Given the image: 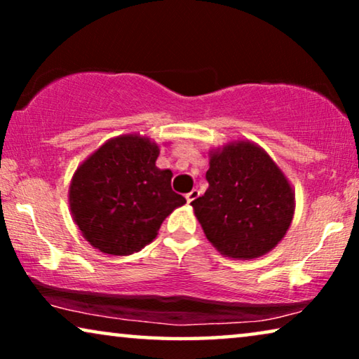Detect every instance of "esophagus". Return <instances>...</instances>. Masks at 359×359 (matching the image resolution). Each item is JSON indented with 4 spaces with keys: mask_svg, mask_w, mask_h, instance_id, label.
<instances>
[{
    "mask_svg": "<svg viewBox=\"0 0 359 359\" xmlns=\"http://www.w3.org/2000/svg\"><path fill=\"white\" fill-rule=\"evenodd\" d=\"M198 196H199V191L198 189L189 191V193L186 194V201H188V203H193L194 199H198Z\"/></svg>",
    "mask_w": 359,
    "mask_h": 359,
    "instance_id": "1",
    "label": "esophagus"
}]
</instances>
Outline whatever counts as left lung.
<instances>
[{"label":"left lung","instance_id":"left-lung-1","mask_svg":"<svg viewBox=\"0 0 359 359\" xmlns=\"http://www.w3.org/2000/svg\"><path fill=\"white\" fill-rule=\"evenodd\" d=\"M209 188L191 205L205 238L224 257L253 259L276 247L291 227L296 198L286 175L252 140L209 150Z\"/></svg>","mask_w":359,"mask_h":359}]
</instances>
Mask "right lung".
<instances>
[{
    "instance_id": "add662e5",
    "label": "right lung",
    "mask_w": 359,
    "mask_h": 359,
    "mask_svg": "<svg viewBox=\"0 0 359 359\" xmlns=\"http://www.w3.org/2000/svg\"><path fill=\"white\" fill-rule=\"evenodd\" d=\"M160 147L140 134L104 142L73 173L72 217L91 247L126 257L154 242L160 225L186 204L171 189V170H160Z\"/></svg>"
}]
</instances>
